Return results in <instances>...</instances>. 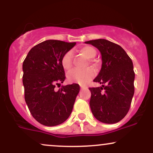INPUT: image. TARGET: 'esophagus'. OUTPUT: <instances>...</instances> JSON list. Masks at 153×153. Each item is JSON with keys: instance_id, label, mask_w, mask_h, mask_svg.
<instances>
[{"instance_id": "34e87169", "label": "esophagus", "mask_w": 153, "mask_h": 153, "mask_svg": "<svg viewBox=\"0 0 153 153\" xmlns=\"http://www.w3.org/2000/svg\"><path fill=\"white\" fill-rule=\"evenodd\" d=\"M84 88H85V87H84V86H82V85H80V88H81V89H83Z\"/></svg>"}]
</instances>
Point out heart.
<instances>
[{"instance_id": "1", "label": "heart", "mask_w": 153, "mask_h": 153, "mask_svg": "<svg viewBox=\"0 0 153 153\" xmlns=\"http://www.w3.org/2000/svg\"><path fill=\"white\" fill-rule=\"evenodd\" d=\"M80 52L88 59H92L96 57V51L94 47L88 46L81 47L79 49ZM61 65L66 71H69L73 66V53L71 51H68L62 55L61 59ZM96 75V71L91 68L85 70H72L68 73L67 78L70 82H78L81 85H85Z\"/></svg>"}]
</instances>
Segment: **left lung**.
<instances>
[{"label":"left lung","instance_id":"1","mask_svg":"<svg viewBox=\"0 0 153 153\" xmlns=\"http://www.w3.org/2000/svg\"><path fill=\"white\" fill-rule=\"evenodd\" d=\"M100 51L102 66L94 82L102 87L89 88L90 106L98 120L106 124L119 122L127 115L134 93V72L130 57L119 45L103 39L90 40Z\"/></svg>","mask_w":153,"mask_h":153}]
</instances>
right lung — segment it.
<instances>
[{
    "label": "right lung",
    "mask_w": 153,
    "mask_h": 153,
    "mask_svg": "<svg viewBox=\"0 0 153 153\" xmlns=\"http://www.w3.org/2000/svg\"><path fill=\"white\" fill-rule=\"evenodd\" d=\"M75 42L46 40L31 49L23 62L24 98L32 117L49 127L62 124L71 115L80 86L56 85L65 79L61 59Z\"/></svg>",
    "instance_id": "1"
}]
</instances>
